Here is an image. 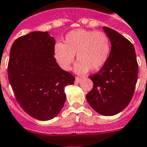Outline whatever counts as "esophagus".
Wrapping results in <instances>:
<instances>
[{
	"label": "esophagus",
	"mask_w": 147,
	"mask_h": 147,
	"mask_svg": "<svg viewBox=\"0 0 147 147\" xmlns=\"http://www.w3.org/2000/svg\"><path fill=\"white\" fill-rule=\"evenodd\" d=\"M82 79L81 78H78V77H76L75 78V82L76 83H80V82H82Z\"/></svg>",
	"instance_id": "esophagus-1"
}]
</instances>
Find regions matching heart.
<instances>
[{"mask_svg": "<svg viewBox=\"0 0 147 147\" xmlns=\"http://www.w3.org/2000/svg\"><path fill=\"white\" fill-rule=\"evenodd\" d=\"M111 51L110 40L102 32L77 29L65 35L63 44L57 42L54 47V56L59 66L69 70L75 60L79 62L76 71L84 74L90 69L98 71L105 65Z\"/></svg>", "mask_w": 147, "mask_h": 147, "instance_id": "heart-1", "label": "heart"}]
</instances>
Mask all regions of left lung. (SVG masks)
<instances>
[{"mask_svg":"<svg viewBox=\"0 0 147 147\" xmlns=\"http://www.w3.org/2000/svg\"><path fill=\"white\" fill-rule=\"evenodd\" d=\"M103 29L110 39L111 52L98 73L89 76L93 88L86 99L99 114L114 115L125 109L133 97L138 79V62L135 47L127 38L108 27Z\"/></svg>","mask_w":147,"mask_h":147,"instance_id":"8db88e82","label":"left lung"}]
</instances>
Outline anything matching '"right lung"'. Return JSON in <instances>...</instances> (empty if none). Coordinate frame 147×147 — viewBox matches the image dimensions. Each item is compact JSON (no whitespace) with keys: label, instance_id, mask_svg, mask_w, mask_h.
Masks as SVG:
<instances>
[{"label":"right lung","instance_id":"add662e5","mask_svg":"<svg viewBox=\"0 0 147 147\" xmlns=\"http://www.w3.org/2000/svg\"><path fill=\"white\" fill-rule=\"evenodd\" d=\"M55 45L47 32H33L16 39L10 50L8 76L16 99L38 120L59 114L66 99L64 88L75 81L56 62Z\"/></svg>","mask_w":147,"mask_h":147}]
</instances>
